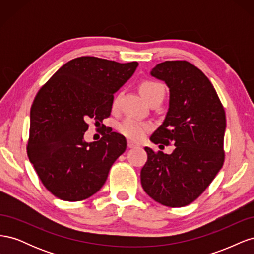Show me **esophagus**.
<instances>
[{
	"label": "esophagus",
	"instance_id": "esophagus-1",
	"mask_svg": "<svg viewBox=\"0 0 254 254\" xmlns=\"http://www.w3.org/2000/svg\"><path fill=\"white\" fill-rule=\"evenodd\" d=\"M127 146H128V148H135V147H139V144H136L133 141H130L129 140L127 142Z\"/></svg>",
	"mask_w": 254,
	"mask_h": 254
}]
</instances>
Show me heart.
<instances>
[{
  "instance_id": "1",
  "label": "heart",
  "mask_w": 254,
  "mask_h": 254,
  "mask_svg": "<svg viewBox=\"0 0 254 254\" xmlns=\"http://www.w3.org/2000/svg\"><path fill=\"white\" fill-rule=\"evenodd\" d=\"M141 93L145 97L147 102H150L151 99L155 98H162L164 97L165 90L164 87L160 82L146 80L141 83ZM119 103V98H115L113 102V106L115 107ZM120 132L125 136L129 137L133 141H140L145 136V134L149 132L151 130V124L147 122H142L134 118H127L123 121L119 125Z\"/></svg>"
}]
</instances>
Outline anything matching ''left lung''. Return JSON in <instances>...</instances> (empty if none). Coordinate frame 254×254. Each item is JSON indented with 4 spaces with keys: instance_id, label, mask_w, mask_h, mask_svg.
Instances as JSON below:
<instances>
[{
    "instance_id": "left-lung-1",
    "label": "left lung",
    "mask_w": 254,
    "mask_h": 254,
    "mask_svg": "<svg viewBox=\"0 0 254 254\" xmlns=\"http://www.w3.org/2000/svg\"><path fill=\"white\" fill-rule=\"evenodd\" d=\"M150 75L170 90L165 119L150 141L175 148L167 155L145 147L141 183L157 202L184 206L203 193L224 164L225 110L209 78L188 61L161 63Z\"/></svg>"
}]
</instances>
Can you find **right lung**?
<instances>
[{
  "label": "right lung",
  "instance_id": "obj_1",
  "mask_svg": "<svg viewBox=\"0 0 254 254\" xmlns=\"http://www.w3.org/2000/svg\"><path fill=\"white\" fill-rule=\"evenodd\" d=\"M139 64L84 56L68 61L38 92L30 108L27 155L53 195L79 201L104 186L112 164L126 150V139L111 132L84 141L87 122L109 117L113 94Z\"/></svg>",
  "mask_w": 254,
  "mask_h": 254
}]
</instances>
